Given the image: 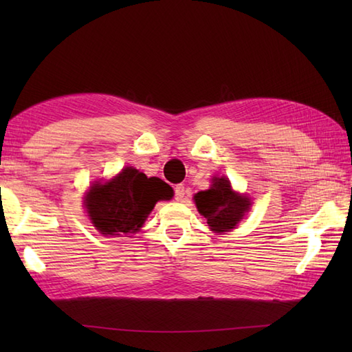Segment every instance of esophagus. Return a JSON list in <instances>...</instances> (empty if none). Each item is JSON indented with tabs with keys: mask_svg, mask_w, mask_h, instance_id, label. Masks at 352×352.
<instances>
[{
	"mask_svg": "<svg viewBox=\"0 0 352 352\" xmlns=\"http://www.w3.org/2000/svg\"><path fill=\"white\" fill-rule=\"evenodd\" d=\"M186 197H188V189L184 188V184H177L175 186V199L183 201Z\"/></svg>",
	"mask_w": 352,
	"mask_h": 352,
	"instance_id": "esophagus-1",
	"label": "esophagus"
}]
</instances>
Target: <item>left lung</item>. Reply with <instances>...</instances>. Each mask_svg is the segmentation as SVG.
<instances>
[{
  "label": "left lung",
  "mask_w": 352,
  "mask_h": 352,
  "mask_svg": "<svg viewBox=\"0 0 352 352\" xmlns=\"http://www.w3.org/2000/svg\"><path fill=\"white\" fill-rule=\"evenodd\" d=\"M198 212L207 219L208 227L216 233L234 228L243 213L250 208V199L233 192L226 177L214 178L213 186L195 195Z\"/></svg>",
  "instance_id": "1"
}]
</instances>
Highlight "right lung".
Segmentation results:
<instances>
[{
    "label": "right lung",
    "mask_w": 352,
    "mask_h": 352,
    "mask_svg": "<svg viewBox=\"0 0 352 352\" xmlns=\"http://www.w3.org/2000/svg\"><path fill=\"white\" fill-rule=\"evenodd\" d=\"M170 197L169 184L130 166L109 183L94 184L85 204L96 230L104 236H115L136 233L157 201Z\"/></svg>",
    "instance_id": "add662e5"
}]
</instances>
